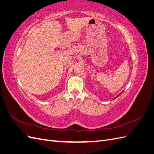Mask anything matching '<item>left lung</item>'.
Listing matches in <instances>:
<instances>
[{
    "mask_svg": "<svg viewBox=\"0 0 154 154\" xmlns=\"http://www.w3.org/2000/svg\"><path fill=\"white\" fill-rule=\"evenodd\" d=\"M120 94H119V95H118V96H119V95H120ZM118 96H117V97H118ZM116 97H115V98H116Z\"/></svg>",
    "mask_w": 154,
    "mask_h": 154,
    "instance_id": "1",
    "label": "left lung"
}]
</instances>
